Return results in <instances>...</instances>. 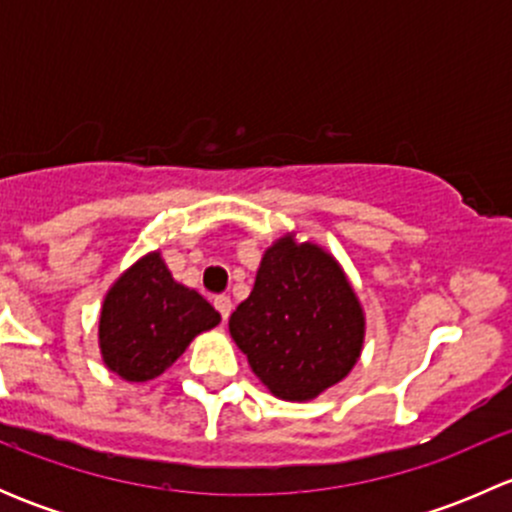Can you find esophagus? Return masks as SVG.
I'll return each instance as SVG.
<instances>
[{"label":"esophagus","mask_w":512,"mask_h":512,"mask_svg":"<svg viewBox=\"0 0 512 512\" xmlns=\"http://www.w3.org/2000/svg\"><path fill=\"white\" fill-rule=\"evenodd\" d=\"M215 309L220 312L223 322H227V317H230V312H232V299L225 297V294H220V297H215Z\"/></svg>","instance_id":"esophagus-1"}]
</instances>
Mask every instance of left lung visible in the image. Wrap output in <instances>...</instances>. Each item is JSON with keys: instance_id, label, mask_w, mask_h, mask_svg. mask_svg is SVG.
I'll return each instance as SVG.
<instances>
[{"instance_id": "8db88e82", "label": "left lung", "mask_w": 512, "mask_h": 512, "mask_svg": "<svg viewBox=\"0 0 512 512\" xmlns=\"http://www.w3.org/2000/svg\"><path fill=\"white\" fill-rule=\"evenodd\" d=\"M230 334L277 399L309 401L352 371L364 344V309L329 252L285 235L262 255Z\"/></svg>"}]
</instances>
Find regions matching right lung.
Wrapping results in <instances>:
<instances>
[{
	"label": "right lung",
	"mask_w": 512,
	"mask_h": 512,
	"mask_svg": "<svg viewBox=\"0 0 512 512\" xmlns=\"http://www.w3.org/2000/svg\"><path fill=\"white\" fill-rule=\"evenodd\" d=\"M218 322L213 304L175 282L160 252H151L108 289L98 319V347L113 374L151 381Z\"/></svg>",
	"instance_id": "right-lung-1"
}]
</instances>
